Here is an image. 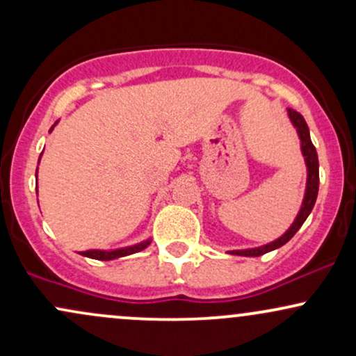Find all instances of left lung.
<instances>
[{
	"label": "left lung",
	"mask_w": 356,
	"mask_h": 356,
	"mask_svg": "<svg viewBox=\"0 0 356 356\" xmlns=\"http://www.w3.org/2000/svg\"><path fill=\"white\" fill-rule=\"evenodd\" d=\"M288 115H289V120L293 122V125L296 127L298 136H300L301 152H303V157L306 162V170H308V175H306V192H305L303 204H301V209H300V212H298L295 222L291 224V227H289V229L286 231L281 238H277L276 241H273V243L264 244V246H259V248L231 251V254L254 257V256H263V254H266V252L273 251V249L284 246V244L296 234L298 229L303 226V222L309 216V212L313 211L314 202H316L318 187H320V170H318L320 164H318L316 149H314L312 138H309V129H308V125H306L303 115H301L300 112H296V110H291V108H288Z\"/></svg>",
	"instance_id": "obj_1"
}]
</instances>
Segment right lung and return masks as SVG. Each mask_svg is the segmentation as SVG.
I'll return each instance as SVG.
<instances>
[{"instance_id":"add662e5","label":"right lung","mask_w":356,"mask_h":356,"mask_svg":"<svg viewBox=\"0 0 356 356\" xmlns=\"http://www.w3.org/2000/svg\"><path fill=\"white\" fill-rule=\"evenodd\" d=\"M55 125H56V122H55ZM55 125H53V127H55ZM53 127L50 129V132L53 130ZM40 159H42V155H40ZM36 172H38V169H36ZM150 243H152V239L142 241V243L134 244V246H129V248L112 249V251H102V249H90V251H81L80 254H81V256H87V257H92V259L110 261V259H117V257H124V256L134 254V252L142 251V249H145L147 246H149Z\"/></svg>"}]
</instances>
